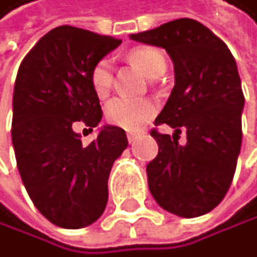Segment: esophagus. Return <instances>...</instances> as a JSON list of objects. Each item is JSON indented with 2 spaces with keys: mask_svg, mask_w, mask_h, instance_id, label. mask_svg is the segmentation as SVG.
Here are the masks:
<instances>
[{
  "mask_svg": "<svg viewBox=\"0 0 257 257\" xmlns=\"http://www.w3.org/2000/svg\"><path fill=\"white\" fill-rule=\"evenodd\" d=\"M139 136H141V133H138V131H131V133H127V141H130V144H133V142L138 141Z\"/></svg>",
  "mask_w": 257,
  "mask_h": 257,
  "instance_id": "34e87169",
  "label": "esophagus"
}]
</instances>
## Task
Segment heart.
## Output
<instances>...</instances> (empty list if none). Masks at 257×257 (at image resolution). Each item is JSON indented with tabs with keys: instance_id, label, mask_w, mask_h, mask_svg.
<instances>
[{
	"instance_id": "heart-1",
	"label": "heart",
	"mask_w": 257,
	"mask_h": 257,
	"mask_svg": "<svg viewBox=\"0 0 257 257\" xmlns=\"http://www.w3.org/2000/svg\"><path fill=\"white\" fill-rule=\"evenodd\" d=\"M130 60L138 65L150 78H158L168 67L163 52L155 48L134 49ZM113 83V70L108 59H100L91 70V86L97 97H105ZM155 113V105L149 100H134L116 97L107 103L105 116L111 126L121 127L124 131H138Z\"/></svg>"
}]
</instances>
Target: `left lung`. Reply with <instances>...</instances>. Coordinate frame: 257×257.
Wrapping results in <instances>:
<instances>
[{
	"mask_svg": "<svg viewBox=\"0 0 257 257\" xmlns=\"http://www.w3.org/2000/svg\"><path fill=\"white\" fill-rule=\"evenodd\" d=\"M134 41L165 48L174 64V88L150 131L158 155L147 165L157 203L181 217L214 209L229 190L241 147V91L237 64L225 43L193 19H177L131 35ZM188 133V144L177 138Z\"/></svg>",
	"mask_w": 257,
	"mask_h": 257,
	"instance_id": "1",
	"label": "left lung"
}]
</instances>
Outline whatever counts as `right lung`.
<instances>
[{
  "instance_id": "obj_1",
  "label": "right lung",
  "mask_w": 257,
  "mask_h": 257,
  "mask_svg": "<svg viewBox=\"0 0 257 257\" xmlns=\"http://www.w3.org/2000/svg\"><path fill=\"white\" fill-rule=\"evenodd\" d=\"M121 40L62 25L46 33L19 67L12 99V146L33 205L64 229L96 222L108 200L113 161L127 147L126 133L103 126L89 146L73 131L102 119L91 70Z\"/></svg>"
}]
</instances>
